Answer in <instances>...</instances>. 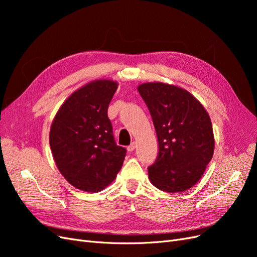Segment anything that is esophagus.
Wrapping results in <instances>:
<instances>
[{
    "label": "esophagus",
    "instance_id": "obj_1",
    "mask_svg": "<svg viewBox=\"0 0 257 257\" xmlns=\"http://www.w3.org/2000/svg\"><path fill=\"white\" fill-rule=\"evenodd\" d=\"M135 149H136V143L135 142H133L127 147V151H130V152H133Z\"/></svg>",
    "mask_w": 257,
    "mask_h": 257
}]
</instances>
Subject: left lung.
<instances>
[{
  "label": "left lung",
  "instance_id": "obj_1",
  "mask_svg": "<svg viewBox=\"0 0 257 257\" xmlns=\"http://www.w3.org/2000/svg\"><path fill=\"white\" fill-rule=\"evenodd\" d=\"M150 111L159 142V154L148 167L155 188L183 192L204 175L214 151L210 116L190 92L163 82L138 85Z\"/></svg>",
  "mask_w": 257,
  "mask_h": 257
}]
</instances>
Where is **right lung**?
<instances>
[{"label": "right lung", "mask_w": 257, "mask_h": 257, "mask_svg": "<svg viewBox=\"0 0 257 257\" xmlns=\"http://www.w3.org/2000/svg\"><path fill=\"white\" fill-rule=\"evenodd\" d=\"M118 82L94 80L75 91L52 121L49 143L54 162L76 189L96 193L116 177L125 148L116 146L107 110Z\"/></svg>", "instance_id": "right-lung-1"}]
</instances>
